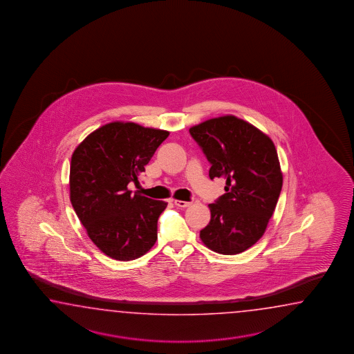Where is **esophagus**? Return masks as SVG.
I'll return each mask as SVG.
<instances>
[{"mask_svg":"<svg viewBox=\"0 0 354 354\" xmlns=\"http://www.w3.org/2000/svg\"><path fill=\"white\" fill-rule=\"evenodd\" d=\"M174 205L176 206H178V207H188L189 205H191V203L189 201H180V200H174Z\"/></svg>","mask_w":354,"mask_h":354,"instance_id":"1","label":"esophagus"}]
</instances>
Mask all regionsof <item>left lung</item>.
Masks as SVG:
<instances>
[{
  "instance_id": "1",
  "label": "left lung",
  "mask_w": 354,
  "mask_h": 354,
  "mask_svg": "<svg viewBox=\"0 0 354 354\" xmlns=\"http://www.w3.org/2000/svg\"><path fill=\"white\" fill-rule=\"evenodd\" d=\"M210 162L209 176L226 180L210 203V223L200 238L211 250L233 256L262 238L279 201L282 174L276 147L247 121L223 116L189 129Z\"/></svg>"
}]
</instances>
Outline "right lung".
I'll return each mask as SVG.
<instances>
[{"instance_id":"1","label":"right lung","mask_w":354,"mask_h":354,"mask_svg":"<svg viewBox=\"0 0 354 354\" xmlns=\"http://www.w3.org/2000/svg\"><path fill=\"white\" fill-rule=\"evenodd\" d=\"M169 136L134 122H111L91 133L71 160V203L91 241L106 256L133 261L158 238L167 203L129 189L139 183L154 151Z\"/></svg>"}]
</instances>
